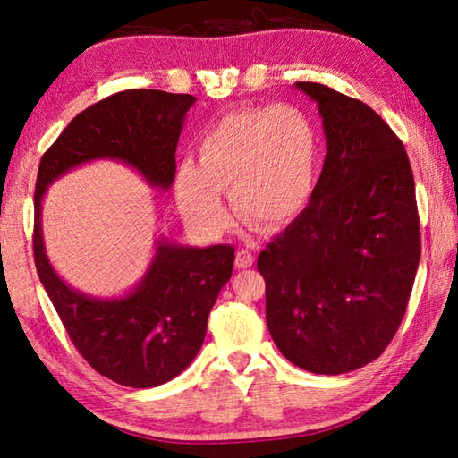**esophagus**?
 Wrapping results in <instances>:
<instances>
[{
    "label": "esophagus",
    "mask_w": 458,
    "mask_h": 458,
    "mask_svg": "<svg viewBox=\"0 0 458 458\" xmlns=\"http://www.w3.org/2000/svg\"><path fill=\"white\" fill-rule=\"evenodd\" d=\"M254 262V254L250 250H246V248H240L236 252V268H248L252 267Z\"/></svg>",
    "instance_id": "esophagus-1"
}]
</instances>
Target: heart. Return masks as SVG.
<instances>
[{"label":"heart","mask_w":458,"mask_h":458,"mask_svg":"<svg viewBox=\"0 0 458 458\" xmlns=\"http://www.w3.org/2000/svg\"><path fill=\"white\" fill-rule=\"evenodd\" d=\"M317 135L307 114L291 105L242 108L210 125L198 143V164L175 174V201L183 218L204 234L228 228L230 212L260 228L291 222L311 198Z\"/></svg>","instance_id":"obj_1"}]
</instances>
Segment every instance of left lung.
Listing matches in <instances>:
<instances>
[{
	"instance_id": "1",
	"label": "left lung",
	"mask_w": 458,
	"mask_h": 458,
	"mask_svg": "<svg viewBox=\"0 0 458 458\" xmlns=\"http://www.w3.org/2000/svg\"><path fill=\"white\" fill-rule=\"evenodd\" d=\"M323 119V172L309 206L259 254L267 325L286 360L337 376L377 360L404 319L420 218L404 145L358 98L297 82Z\"/></svg>"
}]
</instances>
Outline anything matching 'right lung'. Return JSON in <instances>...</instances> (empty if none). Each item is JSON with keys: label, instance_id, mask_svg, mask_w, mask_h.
<instances>
[{"label": "right lung", "instance_id": "1", "mask_svg": "<svg viewBox=\"0 0 458 458\" xmlns=\"http://www.w3.org/2000/svg\"><path fill=\"white\" fill-rule=\"evenodd\" d=\"M196 97L123 90L76 114L42 155L34 191V262L68 337L84 360L113 382L155 387L196 358L208 315L230 281L234 248H191L159 240L143 281L127 297L95 299L68 286L44 252L42 198L48 185L92 159H119L155 188L175 175V149Z\"/></svg>", "mask_w": 458, "mask_h": 458}]
</instances>
